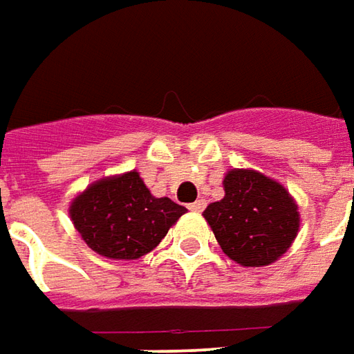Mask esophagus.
Masks as SVG:
<instances>
[{
    "label": "esophagus",
    "instance_id": "1",
    "mask_svg": "<svg viewBox=\"0 0 354 354\" xmlns=\"http://www.w3.org/2000/svg\"><path fill=\"white\" fill-rule=\"evenodd\" d=\"M206 206V201L205 198H201V201H196V203H193V205H189V208L193 210V212H203Z\"/></svg>",
    "mask_w": 354,
    "mask_h": 354
}]
</instances>
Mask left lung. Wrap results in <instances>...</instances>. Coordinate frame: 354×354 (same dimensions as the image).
I'll list each match as a JSON object with an SVG mask.
<instances>
[{
  "label": "left lung",
  "mask_w": 354,
  "mask_h": 354,
  "mask_svg": "<svg viewBox=\"0 0 354 354\" xmlns=\"http://www.w3.org/2000/svg\"><path fill=\"white\" fill-rule=\"evenodd\" d=\"M224 191L203 216L227 257L241 267H265L284 255L298 234L300 214L281 183L253 169H232Z\"/></svg>",
  "instance_id": "1"
}]
</instances>
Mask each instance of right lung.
I'll list each match as a JSON object with an SVG mask.
<instances>
[{"instance_id":"right-lung-1","label":"right lung","mask_w":354,"mask_h":354,"mask_svg":"<svg viewBox=\"0 0 354 354\" xmlns=\"http://www.w3.org/2000/svg\"><path fill=\"white\" fill-rule=\"evenodd\" d=\"M187 212L171 198H156L138 171L89 185L70 205V218L83 241L109 259H140L158 248Z\"/></svg>"}]
</instances>
